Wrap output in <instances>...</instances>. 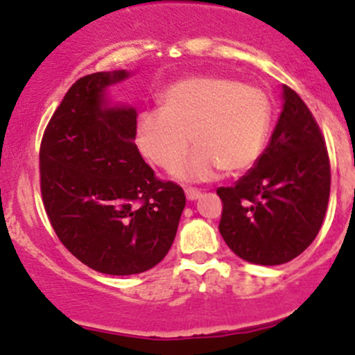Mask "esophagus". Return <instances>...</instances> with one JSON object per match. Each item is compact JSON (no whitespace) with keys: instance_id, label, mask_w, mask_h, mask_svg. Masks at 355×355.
<instances>
[{"instance_id":"esophagus-1","label":"esophagus","mask_w":355,"mask_h":355,"mask_svg":"<svg viewBox=\"0 0 355 355\" xmlns=\"http://www.w3.org/2000/svg\"><path fill=\"white\" fill-rule=\"evenodd\" d=\"M186 198L189 199V201H196V199L201 198V191L198 189H186Z\"/></svg>"}]
</instances>
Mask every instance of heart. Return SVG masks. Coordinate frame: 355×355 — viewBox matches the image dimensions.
I'll use <instances>...</instances> for the list:
<instances>
[{
  "label": "heart",
  "mask_w": 355,
  "mask_h": 355,
  "mask_svg": "<svg viewBox=\"0 0 355 355\" xmlns=\"http://www.w3.org/2000/svg\"><path fill=\"white\" fill-rule=\"evenodd\" d=\"M272 122V103L258 87L218 75H198L171 83L159 97V110L139 115L135 141L153 164L173 171L191 142L196 146L178 176L208 181L223 169H250L263 153Z\"/></svg>",
  "instance_id": "b5f03b06"
}]
</instances>
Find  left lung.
I'll return each instance as SVG.
<instances>
[{
	"label": "left lung",
	"instance_id": "left-lung-1",
	"mask_svg": "<svg viewBox=\"0 0 355 355\" xmlns=\"http://www.w3.org/2000/svg\"><path fill=\"white\" fill-rule=\"evenodd\" d=\"M280 117L268 146L223 201L220 233L231 252L254 265H282L315 240L330 194L325 141L305 102L282 87Z\"/></svg>",
	"mask_w": 355,
	"mask_h": 355
}]
</instances>
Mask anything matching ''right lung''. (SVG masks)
<instances>
[{"label":"right lung","instance_id":"1","mask_svg":"<svg viewBox=\"0 0 355 355\" xmlns=\"http://www.w3.org/2000/svg\"><path fill=\"white\" fill-rule=\"evenodd\" d=\"M127 70L78 78L46 125L40 184L51 226L65 248L92 270L135 275L169 252L186 196L159 181L135 146L137 112L109 101Z\"/></svg>","mask_w":355,"mask_h":355}]
</instances>
